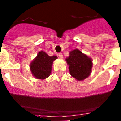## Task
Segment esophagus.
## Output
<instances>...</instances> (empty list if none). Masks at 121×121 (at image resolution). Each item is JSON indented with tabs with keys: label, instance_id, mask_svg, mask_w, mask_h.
Instances as JSON below:
<instances>
[{
	"label": "esophagus",
	"instance_id": "obj_1",
	"mask_svg": "<svg viewBox=\"0 0 121 121\" xmlns=\"http://www.w3.org/2000/svg\"><path fill=\"white\" fill-rule=\"evenodd\" d=\"M58 57H59L60 58H61V59H62V58H63V54H62V53H59V54H58Z\"/></svg>",
	"mask_w": 121,
	"mask_h": 121
}]
</instances>
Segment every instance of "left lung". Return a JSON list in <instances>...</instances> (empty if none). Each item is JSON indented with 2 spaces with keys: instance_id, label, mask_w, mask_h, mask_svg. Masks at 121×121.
Wrapping results in <instances>:
<instances>
[{
  "instance_id": "left-lung-1",
  "label": "left lung",
  "mask_w": 121,
  "mask_h": 121,
  "mask_svg": "<svg viewBox=\"0 0 121 121\" xmlns=\"http://www.w3.org/2000/svg\"><path fill=\"white\" fill-rule=\"evenodd\" d=\"M66 61L71 75L77 80H84L90 75L93 67L92 60L78 49L71 51Z\"/></svg>"
}]
</instances>
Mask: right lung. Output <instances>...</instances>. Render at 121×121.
<instances>
[{
	"mask_svg": "<svg viewBox=\"0 0 121 121\" xmlns=\"http://www.w3.org/2000/svg\"><path fill=\"white\" fill-rule=\"evenodd\" d=\"M56 59H57V56H49L45 52L40 51L30 63V71L32 75L37 79L47 78L50 76L53 61Z\"/></svg>",
	"mask_w": 121,
	"mask_h": 121,
	"instance_id": "obj_1",
	"label": "right lung"
}]
</instances>
